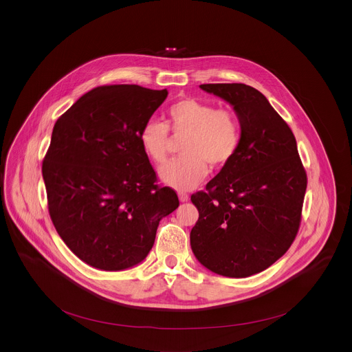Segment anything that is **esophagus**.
Listing matches in <instances>:
<instances>
[{"label": "esophagus", "mask_w": 352, "mask_h": 352, "mask_svg": "<svg viewBox=\"0 0 352 352\" xmlns=\"http://www.w3.org/2000/svg\"><path fill=\"white\" fill-rule=\"evenodd\" d=\"M178 197H179V200H181V202H188V200H189V195L186 193V192H178Z\"/></svg>", "instance_id": "esophagus-1"}]
</instances>
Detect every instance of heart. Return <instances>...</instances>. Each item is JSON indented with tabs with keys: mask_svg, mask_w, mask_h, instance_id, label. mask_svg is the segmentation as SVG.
<instances>
[{
	"mask_svg": "<svg viewBox=\"0 0 352 352\" xmlns=\"http://www.w3.org/2000/svg\"><path fill=\"white\" fill-rule=\"evenodd\" d=\"M170 131L181 142V156L160 168L164 184L188 190L202 182L209 166L226 168L238 155L242 142V125L231 109H217L197 98H182L167 109L166 124L148 120L139 131L144 155L155 164L167 159Z\"/></svg>",
	"mask_w": 352,
	"mask_h": 352,
	"instance_id": "obj_1",
	"label": "heart"
}]
</instances>
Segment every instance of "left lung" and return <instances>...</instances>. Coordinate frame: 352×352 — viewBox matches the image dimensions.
I'll use <instances>...</instances> for the list:
<instances>
[{"mask_svg":"<svg viewBox=\"0 0 352 352\" xmlns=\"http://www.w3.org/2000/svg\"><path fill=\"white\" fill-rule=\"evenodd\" d=\"M228 102L242 125L235 159L190 196L199 219L190 231L196 259L213 273L249 277L278 261L302 214L307 171L287 122L255 87L200 85Z\"/></svg>","mask_w":352,"mask_h":352,"instance_id":"left-lung-1","label":"left lung"}]
</instances>
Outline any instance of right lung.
I'll return each instance as SVG.
<instances>
[{"mask_svg": "<svg viewBox=\"0 0 352 352\" xmlns=\"http://www.w3.org/2000/svg\"><path fill=\"white\" fill-rule=\"evenodd\" d=\"M168 91L138 85L98 86L56 122L43 160L48 213L85 263L117 272L140 263L159 223L179 200L157 185L139 142L142 125Z\"/></svg>", "mask_w": 352, "mask_h": 352, "instance_id": "right-lung-1", "label": "right lung"}]
</instances>
